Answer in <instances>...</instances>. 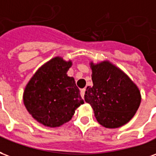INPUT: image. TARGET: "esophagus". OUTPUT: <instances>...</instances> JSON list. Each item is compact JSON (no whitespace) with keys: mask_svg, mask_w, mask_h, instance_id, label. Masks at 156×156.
Listing matches in <instances>:
<instances>
[{"mask_svg":"<svg viewBox=\"0 0 156 156\" xmlns=\"http://www.w3.org/2000/svg\"><path fill=\"white\" fill-rule=\"evenodd\" d=\"M85 93H86V89H85V88H84V89L80 90V94H81V96H82V97H84Z\"/></svg>","mask_w":156,"mask_h":156,"instance_id":"obj_1","label":"esophagus"}]
</instances>
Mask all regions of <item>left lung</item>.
Segmentation results:
<instances>
[{
    "label": "left lung",
    "instance_id": "8db88e82",
    "mask_svg": "<svg viewBox=\"0 0 156 156\" xmlns=\"http://www.w3.org/2000/svg\"><path fill=\"white\" fill-rule=\"evenodd\" d=\"M93 86H87L85 101L99 123L106 128L124 126L138 110L141 97L137 86L109 61L90 64Z\"/></svg>",
    "mask_w": 156,
    "mask_h": 156
}]
</instances>
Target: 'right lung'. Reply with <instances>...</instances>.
Returning <instances> with one entry per match:
<instances>
[{
    "instance_id": "add662e5",
    "label": "right lung",
    "mask_w": 156,
    "mask_h": 156,
    "mask_svg": "<svg viewBox=\"0 0 156 156\" xmlns=\"http://www.w3.org/2000/svg\"><path fill=\"white\" fill-rule=\"evenodd\" d=\"M71 61L55 57L33 76L24 91V104L44 126L58 127L69 121L84 101L73 77L67 76Z\"/></svg>"
}]
</instances>
